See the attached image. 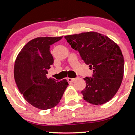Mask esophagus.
Returning a JSON list of instances; mask_svg holds the SVG:
<instances>
[{"mask_svg": "<svg viewBox=\"0 0 135 135\" xmlns=\"http://www.w3.org/2000/svg\"><path fill=\"white\" fill-rule=\"evenodd\" d=\"M75 80V79H74V78H68L67 79V80L69 82V83H72V82H74Z\"/></svg>", "mask_w": 135, "mask_h": 135, "instance_id": "esophagus-1", "label": "esophagus"}]
</instances>
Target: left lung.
Instances as JSON below:
<instances>
[{"label": "left lung", "instance_id": "8db88e82", "mask_svg": "<svg viewBox=\"0 0 135 135\" xmlns=\"http://www.w3.org/2000/svg\"><path fill=\"white\" fill-rule=\"evenodd\" d=\"M73 49L77 50L89 69L93 77L84 79L86 86L81 91L84 100L93 105L107 103L117 92L124 76L123 55L114 41L95 32L65 36Z\"/></svg>", "mask_w": 135, "mask_h": 135}]
</instances>
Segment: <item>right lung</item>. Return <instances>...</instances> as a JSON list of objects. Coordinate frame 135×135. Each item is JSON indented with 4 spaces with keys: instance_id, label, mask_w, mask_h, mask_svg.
<instances>
[{
    "instance_id": "add662e5",
    "label": "right lung",
    "mask_w": 135,
    "mask_h": 135,
    "mask_svg": "<svg viewBox=\"0 0 135 135\" xmlns=\"http://www.w3.org/2000/svg\"><path fill=\"white\" fill-rule=\"evenodd\" d=\"M62 37L33 38L25 45L15 60L14 77L18 89L26 101L38 109L56 106L69 85L66 79L57 81L46 77L54 62L50 46Z\"/></svg>"
}]
</instances>
